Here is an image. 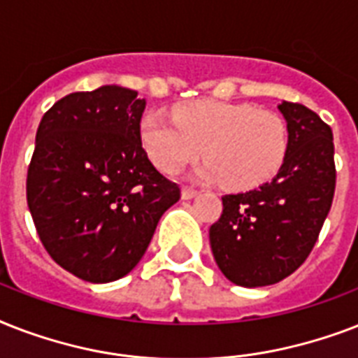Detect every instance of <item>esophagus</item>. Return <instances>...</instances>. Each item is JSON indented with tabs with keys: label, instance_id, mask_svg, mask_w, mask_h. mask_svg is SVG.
I'll list each match as a JSON object with an SVG mask.
<instances>
[{
	"label": "esophagus",
	"instance_id": "obj_1",
	"mask_svg": "<svg viewBox=\"0 0 358 358\" xmlns=\"http://www.w3.org/2000/svg\"><path fill=\"white\" fill-rule=\"evenodd\" d=\"M196 195H199V191L193 189V187H184V189H182V199H184V201H191V199H195Z\"/></svg>",
	"mask_w": 358,
	"mask_h": 358
}]
</instances>
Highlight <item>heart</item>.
Returning <instances> with one entry per match:
<instances>
[{"label":"heart","mask_w":358,"mask_h":358,"mask_svg":"<svg viewBox=\"0 0 358 358\" xmlns=\"http://www.w3.org/2000/svg\"><path fill=\"white\" fill-rule=\"evenodd\" d=\"M141 145L162 173L178 174L202 154L195 176L223 180L232 189L266 184L282 169L289 128L282 115L252 103L196 100L176 106L173 122L148 113L139 122Z\"/></svg>","instance_id":"heart-1"}]
</instances>
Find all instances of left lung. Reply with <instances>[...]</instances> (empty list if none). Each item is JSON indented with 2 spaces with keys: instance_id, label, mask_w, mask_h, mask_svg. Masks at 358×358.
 <instances>
[{
  "instance_id": "1",
  "label": "left lung",
  "mask_w": 358,
  "mask_h": 358,
  "mask_svg": "<svg viewBox=\"0 0 358 358\" xmlns=\"http://www.w3.org/2000/svg\"><path fill=\"white\" fill-rule=\"evenodd\" d=\"M289 128L282 169L258 189L223 196L210 245L230 282L260 288L282 280L306 260L334 196L333 131L301 103H278Z\"/></svg>"
}]
</instances>
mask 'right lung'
Wrapping results in <instances>:
<instances>
[{
	"label": "right lung",
	"mask_w": 358,
	"mask_h": 358,
	"mask_svg": "<svg viewBox=\"0 0 358 358\" xmlns=\"http://www.w3.org/2000/svg\"><path fill=\"white\" fill-rule=\"evenodd\" d=\"M137 91L102 85L48 109L27 171V206L44 249L81 280L134 269L180 189L143 150Z\"/></svg>",
	"instance_id": "right-lung-1"
}]
</instances>
